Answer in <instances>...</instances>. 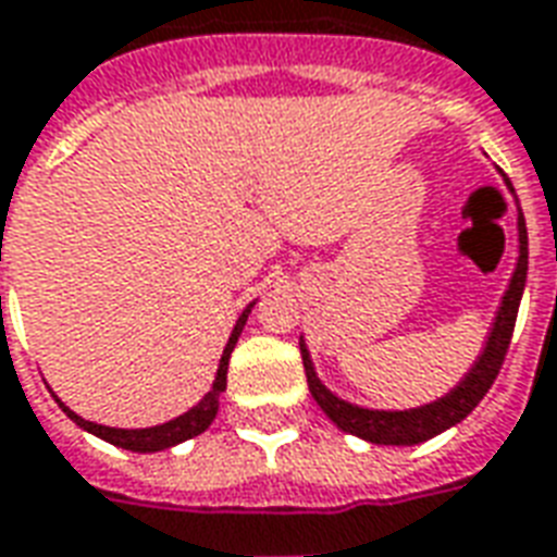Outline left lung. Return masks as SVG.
Segmentation results:
<instances>
[{
	"instance_id": "8db88e82",
	"label": "left lung",
	"mask_w": 557,
	"mask_h": 557,
	"mask_svg": "<svg viewBox=\"0 0 557 557\" xmlns=\"http://www.w3.org/2000/svg\"><path fill=\"white\" fill-rule=\"evenodd\" d=\"M502 180H505L508 191L513 195V185L508 183V176L502 174ZM517 233H520V257H517V268H513L508 289L502 295L496 319L490 324L487 342H484V348L478 354V360L472 362V369L457 381L455 389H448L443 398H436L431 405L410 407V410H372V407L345 401V398L331 393L319 381L310 348H307V342L300 336V357H304V372H307L310 393L333 425L345 431V434H354L366 440V443H374V446H419V443H425L431 436L455 428L457 422H463L475 410L478 401L487 395V389L496 381L502 362H505L510 336H513V324H517V312H520L522 289H525V274H529V233H525V218H522L520 200H517Z\"/></svg>"
}]
</instances>
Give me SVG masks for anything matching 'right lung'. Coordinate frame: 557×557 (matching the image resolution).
Segmentation results:
<instances>
[{
    "label": "right lung",
    "mask_w": 557,
    "mask_h": 557,
    "mask_svg": "<svg viewBox=\"0 0 557 557\" xmlns=\"http://www.w3.org/2000/svg\"><path fill=\"white\" fill-rule=\"evenodd\" d=\"M257 304V300H253ZM253 304H247L245 310H242V315H238L236 327H233V333H230V339H226V348L224 354H221V362H218V372H215V381H212V389L197 401L188 413L176 416V419H171V422H164V425H152V428H109V425H97V422H88V419H82L79 413H73L61 398H55L59 401V407L64 410V413L76 422V425L82 428V431H88V434L100 436V440H106V443H111V446L117 448H129V451H141V455H150V451H162V448H171V446H180V443H185V440H191V436L203 434L206 428L212 425V419H215L218 413V401H221V393L226 389V369H230V354H233V348H236L238 336H242V331H245V321L247 315H250V310H253Z\"/></svg>",
    "instance_id": "right-lung-1"
}]
</instances>
